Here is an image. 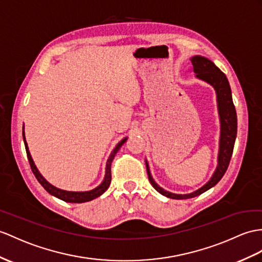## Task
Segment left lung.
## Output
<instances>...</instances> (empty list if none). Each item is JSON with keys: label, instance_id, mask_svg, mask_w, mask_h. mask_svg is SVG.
<instances>
[{"label": "left lung", "instance_id": "8db88e82", "mask_svg": "<svg viewBox=\"0 0 262 262\" xmlns=\"http://www.w3.org/2000/svg\"><path fill=\"white\" fill-rule=\"evenodd\" d=\"M190 60L191 63H192V71L195 74V78L205 81L208 84L211 85L216 94V103H218V113L220 119L218 164H216V168L212 177L210 178V180L206 184H203L201 188L193 191V192L179 194L164 190L153 180L148 161L145 160L146 172H148L149 181L152 184V187L162 195L177 200L190 199V198L199 195L214 187L221 180V178L226 173L228 169L229 162H230L235 137H237V113H235V107L233 105L230 84H229L226 74L221 72V70L211 60L207 59L205 56L193 55Z\"/></svg>", "mask_w": 262, "mask_h": 262}]
</instances>
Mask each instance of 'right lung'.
Segmentation results:
<instances>
[{
	"mask_svg": "<svg viewBox=\"0 0 262 262\" xmlns=\"http://www.w3.org/2000/svg\"><path fill=\"white\" fill-rule=\"evenodd\" d=\"M126 140H127V137L123 138L116 145V148L112 150L111 155L109 156V159H107L106 164H105L104 179L99 184L97 188H94L92 190H89V191H67V190H62V189L56 188V187L53 186V184H51L50 182H48L46 179H44V177L40 173V171L37 170L36 165L34 164L33 159H32V157H31V153L29 151L27 140H25L24 125H23V141H24V145H25V150H27V155H28V159H29L32 172H33V174L35 176L37 181L41 183V186L44 189H46L50 194L54 195L55 198H57V199H61L63 201L71 202V203H82V202L91 201V200L95 199V198H98V196H100L101 194H103L105 192L107 188L110 187V183H111V163H112V160L114 159V157H116L119 149L124 144Z\"/></svg>",
	"mask_w": 262,
	"mask_h": 262,
	"instance_id": "add662e5",
	"label": "right lung"
}]
</instances>
